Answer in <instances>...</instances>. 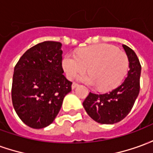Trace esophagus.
I'll use <instances>...</instances> for the list:
<instances>
[{
  "instance_id": "esophagus-1",
  "label": "esophagus",
  "mask_w": 153,
  "mask_h": 153,
  "mask_svg": "<svg viewBox=\"0 0 153 153\" xmlns=\"http://www.w3.org/2000/svg\"><path fill=\"white\" fill-rule=\"evenodd\" d=\"M78 85H79L78 83H74H74H72V86H71V87H72V88H73V89H74V88H76V87L78 86Z\"/></svg>"
}]
</instances>
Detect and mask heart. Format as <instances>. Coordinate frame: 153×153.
<instances>
[{
  "instance_id": "1",
  "label": "heart",
  "mask_w": 153,
  "mask_h": 153,
  "mask_svg": "<svg viewBox=\"0 0 153 153\" xmlns=\"http://www.w3.org/2000/svg\"><path fill=\"white\" fill-rule=\"evenodd\" d=\"M62 66L69 79L84 74L88 68L89 74L79 76V79L97 86L101 91H109L118 87L126 76L128 59L112 45L98 44L80 49L76 56H65Z\"/></svg>"
}]
</instances>
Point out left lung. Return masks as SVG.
Returning <instances> with one entry per match:
<instances>
[{
  "mask_svg": "<svg viewBox=\"0 0 153 153\" xmlns=\"http://www.w3.org/2000/svg\"><path fill=\"white\" fill-rule=\"evenodd\" d=\"M123 48L129 62L124 82L109 93H89L83 102L88 115L100 124L112 125L122 120L130 112L139 93L141 65L131 48L126 45H123Z\"/></svg>",
  "mask_w": 153,
  "mask_h": 153,
  "instance_id": "8db88e82",
  "label": "left lung"
}]
</instances>
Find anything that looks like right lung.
<instances>
[{"label": "right lung", "mask_w": 153, "mask_h": 153, "mask_svg": "<svg viewBox=\"0 0 153 153\" xmlns=\"http://www.w3.org/2000/svg\"><path fill=\"white\" fill-rule=\"evenodd\" d=\"M62 44L46 41L29 48L15 66L12 103L22 121L33 128L51 125L72 82L63 74Z\"/></svg>", "instance_id": "add662e5"}]
</instances>
